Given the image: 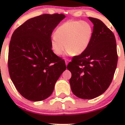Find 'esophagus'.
I'll list each match as a JSON object with an SVG mask.
<instances>
[{
  "instance_id": "esophagus-1",
  "label": "esophagus",
  "mask_w": 125,
  "mask_h": 125,
  "mask_svg": "<svg viewBox=\"0 0 125 125\" xmlns=\"http://www.w3.org/2000/svg\"><path fill=\"white\" fill-rule=\"evenodd\" d=\"M68 60H67V59H66V61H65V63H66V66H67V64H68Z\"/></svg>"
}]
</instances>
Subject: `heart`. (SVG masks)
<instances>
[{
    "label": "heart",
    "instance_id": "b5f03b06",
    "mask_svg": "<svg viewBox=\"0 0 125 125\" xmlns=\"http://www.w3.org/2000/svg\"><path fill=\"white\" fill-rule=\"evenodd\" d=\"M93 37V27L89 22L69 21L57 29L51 40L52 49L61 55L67 49V53L81 54L89 47Z\"/></svg>",
    "mask_w": 125,
    "mask_h": 125
}]
</instances>
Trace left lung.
<instances>
[{
	"mask_svg": "<svg viewBox=\"0 0 125 125\" xmlns=\"http://www.w3.org/2000/svg\"><path fill=\"white\" fill-rule=\"evenodd\" d=\"M88 18L94 24L91 42L67 66L72 73L69 83L73 94L83 99L95 98L107 90L117 63L114 34L100 20Z\"/></svg>",
	"mask_w": 125,
	"mask_h": 125,
	"instance_id": "8db88e82",
	"label": "left lung"
}]
</instances>
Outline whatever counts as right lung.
I'll return each mask as SVG.
<instances>
[{"label": "right lung", "instance_id": "obj_1", "mask_svg": "<svg viewBox=\"0 0 125 125\" xmlns=\"http://www.w3.org/2000/svg\"><path fill=\"white\" fill-rule=\"evenodd\" d=\"M64 18L63 14H44L26 21L12 34L9 72L16 89L26 99L38 102L49 97L66 69L51 44L52 33Z\"/></svg>", "mask_w": 125, "mask_h": 125}]
</instances>
